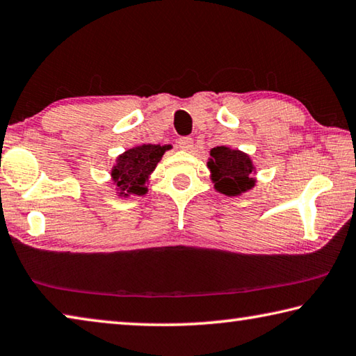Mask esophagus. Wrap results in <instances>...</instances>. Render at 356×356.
<instances>
[{"label":"esophagus","instance_id":"obj_1","mask_svg":"<svg viewBox=\"0 0 356 356\" xmlns=\"http://www.w3.org/2000/svg\"><path fill=\"white\" fill-rule=\"evenodd\" d=\"M177 144H179V147L182 149V150H191L193 149V138H190V136L180 138V140L177 141Z\"/></svg>","mask_w":356,"mask_h":356}]
</instances>
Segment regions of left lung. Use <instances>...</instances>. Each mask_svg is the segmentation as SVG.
Listing matches in <instances>:
<instances>
[{
  "mask_svg": "<svg viewBox=\"0 0 356 356\" xmlns=\"http://www.w3.org/2000/svg\"><path fill=\"white\" fill-rule=\"evenodd\" d=\"M207 166L215 190L226 196H238L256 185V179L252 177L254 165L250 155L242 150L226 146L213 147Z\"/></svg>",
  "mask_w": 356,
  "mask_h": 356,
  "instance_id": "obj_1",
  "label": "left lung"
}]
</instances>
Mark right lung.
I'll list each match as a JSON object with an SVG mask.
<instances>
[{
  "mask_svg": "<svg viewBox=\"0 0 356 356\" xmlns=\"http://www.w3.org/2000/svg\"><path fill=\"white\" fill-rule=\"evenodd\" d=\"M170 149V144L168 146L141 144V146H135L120 154L116 159V165L111 170V180L119 196L146 195L149 176L159 165L163 154Z\"/></svg>",
  "mask_w": 356,
  "mask_h": 356,
  "instance_id": "add662e5",
  "label": "right lung"
}]
</instances>
